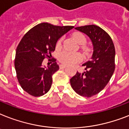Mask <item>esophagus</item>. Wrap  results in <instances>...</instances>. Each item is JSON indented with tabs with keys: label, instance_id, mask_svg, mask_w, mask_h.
<instances>
[{
	"label": "esophagus",
	"instance_id": "obj_1",
	"mask_svg": "<svg viewBox=\"0 0 129 129\" xmlns=\"http://www.w3.org/2000/svg\"><path fill=\"white\" fill-rule=\"evenodd\" d=\"M66 67H67L66 65H64V64L59 65V68H60V69H63V68H66Z\"/></svg>",
	"mask_w": 129,
	"mask_h": 129
}]
</instances>
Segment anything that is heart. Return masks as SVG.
I'll return each instance as SVG.
<instances>
[{
  "label": "heart",
  "mask_w": 129,
  "mask_h": 129,
  "mask_svg": "<svg viewBox=\"0 0 129 129\" xmlns=\"http://www.w3.org/2000/svg\"><path fill=\"white\" fill-rule=\"evenodd\" d=\"M75 39L78 44H81V49L85 54H88L90 52V48L85 45L87 42V38L81 32H76L74 34ZM63 41V37L58 39L56 43V48H61V43ZM83 57L79 53H72V52L63 51L59 53L58 55V59L63 64H74L77 62L82 61Z\"/></svg>",
  "instance_id": "heart-1"
}]
</instances>
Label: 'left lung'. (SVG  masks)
Instances as JSON below:
<instances>
[{"instance_id": "1", "label": "left lung", "mask_w": 129, "mask_h": 129, "mask_svg": "<svg viewBox=\"0 0 129 129\" xmlns=\"http://www.w3.org/2000/svg\"><path fill=\"white\" fill-rule=\"evenodd\" d=\"M75 28L90 38L93 53L91 59L83 64L85 72H77L70 79V83L77 94L91 97L101 91L111 78L115 68V49L111 36L98 26L87 25Z\"/></svg>"}]
</instances>
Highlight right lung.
I'll use <instances>...</instances> for the list:
<instances>
[{
    "label": "right lung",
    "mask_w": 129,
    "mask_h": 129,
    "mask_svg": "<svg viewBox=\"0 0 129 129\" xmlns=\"http://www.w3.org/2000/svg\"><path fill=\"white\" fill-rule=\"evenodd\" d=\"M72 26H54L40 23L26 33L16 50L14 67L22 88L30 95L40 97L50 90L52 75L59 70L56 59L52 57L57 40L74 28ZM49 58L52 63L48 68L41 66Z\"/></svg>",
    "instance_id": "right-lung-1"
}]
</instances>
